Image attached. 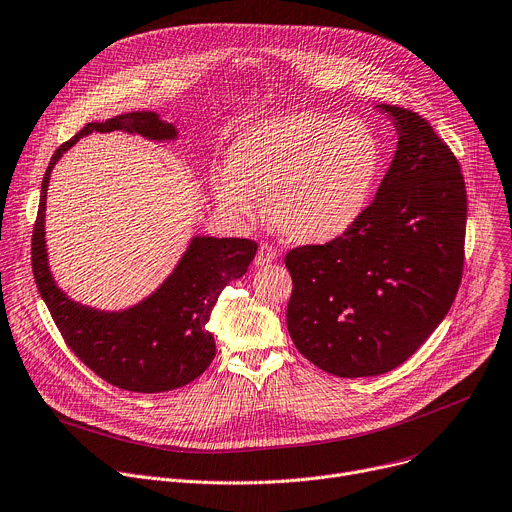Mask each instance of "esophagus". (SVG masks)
Masks as SVG:
<instances>
[{
  "instance_id": "esophagus-1",
  "label": "esophagus",
  "mask_w": 512,
  "mask_h": 512,
  "mask_svg": "<svg viewBox=\"0 0 512 512\" xmlns=\"http://www.w3.org/2000/svg\"><path fill=\"white\" fill-rule=\"evenodd\" d=\"M277 257V251L271 243H261L259 245V251H257V257H255V265H267L271 263L273 259Z\"/></svg>"
}]
</instances>
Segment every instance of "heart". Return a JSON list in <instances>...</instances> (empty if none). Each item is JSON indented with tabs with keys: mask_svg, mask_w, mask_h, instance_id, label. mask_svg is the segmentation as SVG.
Instances as JSON below:
<instances>
[{
	"mask_svg": "<svg viewBox=\"0 0 512 512\" xmlns=\"http://www.w3.org/2000/svg\"><path fill=\"white\" fill-rule=\"evenodd\" d=\"M228 163L212 175L226 212L251 216L265 194L271 226L292 243L316 245L341 237L367 210L382 145L361 120L304 110L247 126Z\"/></svg>",
	"mask_w": 512,
	"mask_h": 512,
	"instance_id": "heart-1",
	"label": "heart"
}]
</instances>
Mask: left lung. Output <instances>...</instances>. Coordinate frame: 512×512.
I'll return each mask as SVG.
<instances>
[{
    "label": "left lung",
    "mask_w": 512,
    "mask_h": 512,
    "mask_svg": "<svg viewBox=\"0 0 512 512\" xmlns=\"http://www.w3.org/2000/svg\"><path fill=\"white\" fill-rule=\"evenodd\" d=\"M394 116L398 151L376 200L341 237L286 253L296 349L339 378L404 363L449 312L466 263L468 194L453 151L416 112Z\"/></svg>",
    "instance_id": "obj_1"
}]
</instances>
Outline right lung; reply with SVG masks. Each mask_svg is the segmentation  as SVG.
Instances as JSON below:
<instances>
[{
	"label": "right lung",
	"mask_w": 512,
	"mask_h": 512,
	"mask_svg": "<svg viewBox=\"0 0 512 512\" xmlns=\"http://www.w3.org/2000/svg\"><path fill=\"white\" fill-rule=\"evenodd\" d=\"M138 132L147 138L175 136L169 122L153 112L122 114L89 122L51 157L42 177L40 204L32 232V273L67 347L104 382L141 394L181 388L202 376L216 345L206 329L210 310L226 284L247 271L257 253L251 239L198 237L169 280L143 304L124 312H98L69 300L53 282L44 249V202L51 169L59 157L89 132Z\"/></svg>",
	"instance_id": "add662e5"
}]
</instances>
